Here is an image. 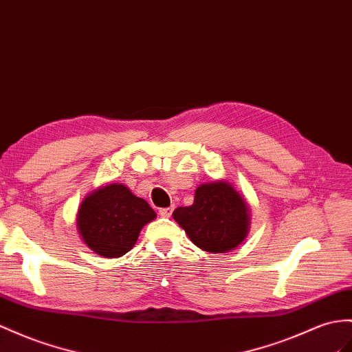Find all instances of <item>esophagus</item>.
Segmentation results:
<instances>
[{
	"label": "esophagus",
	"instance_id": "obj_1",
	"mask_svg": "<svg viewBox=\"0 0 352 352\" xmlns=\"http://www.w3.org/2000/svg\"><path fill=\"white\" fill-rule=\"evenodd\" d=\"M173 211H174V206H168V208H160L159 214L162 215V217H170Z\"/></svg>",
	"mask_w": 352,
	"mask_h": 352
}]
</instances>
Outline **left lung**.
I'll use <instances>...</instances> for the list:
<instances>
[{"instance_id": "8db88e82", "label": "left lung", "mask_w": 352, "mask_h": 352, "mask_svg": "<svg viewBox=\"0 0 352 352\" xmlns=\"http://www.w3.org/2000/svg\"><path fill=\"white\" fill-rule=\"evenodd\" d=\"M248 215L244 197L226 182L197 187L193 205L173 212L193 244L208 253H226L238 247L247 236Z\"/></svg>"}]
</instances>
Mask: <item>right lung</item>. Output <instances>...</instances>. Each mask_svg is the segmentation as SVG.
Segmentation results:
<instances>
[{
  "label": "right lung",
  "mask_w": 352,
  "mask_h": 352,
  "mask_svg": "<svg viewBox=\"0 0 352 352\" xmlns=\"http://www.w3.org/2000/svg\"><path fill=\"white\" fill-rule=\"evenodd\" d=\"M156 217L151 206L123 184L89 195L78 210L77 228L85 244L102 257H122L135 245L140 230Z\"/></svg>",
  "instance_id": "obj_1"
}]
</instances>
